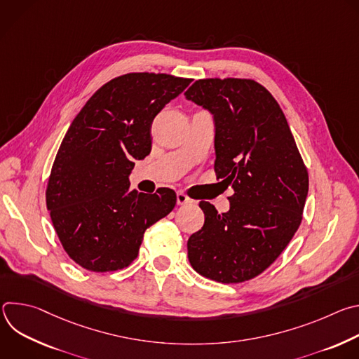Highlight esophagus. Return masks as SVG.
Segmentation results:
<instances>
[{
  "instance_id": "esophagus-1",
  "label": "esophagus",
  "mask_w": 359,
  "mask_h": 359,
  "mask_svg": "<svg viewBox=\"0 0 359 359\" xmlns=\"http://www.w3.org/2000/svg\"><path fill=\"white\" fill-rule=\"evenodd\" d=\"M176 200H177V204H179V206H183V204L191 203V198H190L189 196H186L183 191H177V194H176Z\"/></svg>"
}]
</instances>
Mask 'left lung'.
Masks as SVG:
<instances>
[{"label": "left lung", "mask_w": 359, "mask_h": 359, "mask_svg": "<svg viewBox=\"0 0 359 359\" xmlns=\"http://www.w3.org/2000/svg\"><path fill=\"white\" fill-rule=\"evenodd\" d=\"M184 96L212 112L215 172L234 190L227 213L198 203L204 224L187 241L189 262L217 283L251 280L278 259L298 230L309 172L280 105L259 82L198 79Z\"/></svg>", "instance_id": "left-lung-1"}]
</instances>
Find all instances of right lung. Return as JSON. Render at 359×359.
I'll return each mask as SVG.
<instances>
[{"mask_svg":"<svg viewBox=\"0 0 359 359\" xmlns=\"http://www.w3.org/2000/svg\"><path fill=\"white\" fill-rule=\"evenodd\" d=\"M191 82L168 74L132 72L100 86L72 121L46 184V209L78 266L122 270L137 257L147 227L176 206V193L129 190L136 159L151 149L150 126Z\"/></svg>","mask_w":359,"mask_h":359,"instance_id":"add662e5","label":"right lung"}]
</instances>
